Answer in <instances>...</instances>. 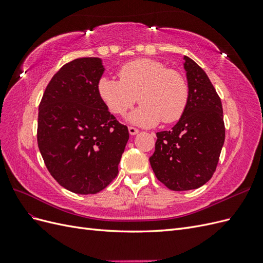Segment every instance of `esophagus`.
Wrapping results in <instances>:
<instances>
[{
	"label": "esophagus",
	"instance_id": "34e87169",
	"mask_svg": "<svg viewBox=\"0 0 263 263\" xmlns=\"http://www.w3.org/2000/svg\"><path fill=\"white\" fill-rule=\"evenodd\" d=\"M128 132H129L130 135H136L139 130L137 128H135V127H133V126H129L128 127Z\"/></svg>",
	"mask_w": 263,
	"mask_h": 263
}]
</instances>
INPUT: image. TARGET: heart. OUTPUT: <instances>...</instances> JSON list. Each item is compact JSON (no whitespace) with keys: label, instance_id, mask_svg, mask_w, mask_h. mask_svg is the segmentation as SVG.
Instances as JSON below:
<instances>
[{"label":"heart","instance_id":"1","mask_svg":"<svg viewBox=\"0 0 263 263\" xmlns=\"http://www.w3.org/2000/svg\"><path fill=\"white\" fill-rule=\"evenodd\" d=\"M118 78L102 77L98 83L99 95L109 113L124 115L137 100L141 105L129 119L138 125L154 126L160 121L171 124L184 113L189 85L179 71L166 69L158 60L141 58L119 68Z\"/></svg>","mask_w":263,"mask_h":263}]
</instances>
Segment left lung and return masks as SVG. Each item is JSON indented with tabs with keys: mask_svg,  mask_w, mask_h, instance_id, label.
<instances>
[{
	"mask_svg": "<svg viewBox=\"0 0 263 263\" xmlns=\"http://www.w3.org/2000/svg\"><path fill=\"white\" fill-rule=\"evenodd\" d=\"M189 100L171 130L157 133L149 158L155 176L172 191L202 186L216 170L225 141L221 101L205 71L184 55Z\"/></svg>",
	"mask_w": 263,
	"mask_h": 263,
	"instance_id": "obj_1",
	"label": "left lung"
}]
</instances>
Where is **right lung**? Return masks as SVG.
Listing matches in <instances>:
<instances>
[{"mask_svg": "<svg viewBox=\"0 0 263 263\" xmlns=\"http://www.w3.org/2000/svg\"><path fill=\"white\" fill-rule=\"evenodd\" d=\"M104 68L95 57L66 63L39 103L37 142L51 177L77 194H95L118 173L129 134L102 102Z\"/></svg>", "mask_w": 263, "mask_h": 263, "instance_id": "add662e5", "label": "right lung"}]
</instances>
